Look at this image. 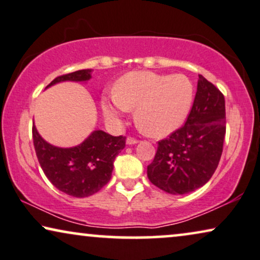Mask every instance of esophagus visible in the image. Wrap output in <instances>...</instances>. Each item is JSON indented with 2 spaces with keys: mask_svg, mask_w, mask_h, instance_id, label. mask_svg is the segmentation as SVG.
<instances>
[{
  "mask_svg": "<svg viewBox=\"0 0 260 260\" xmlns=\"http://www.w3.org/2000/svg\"><path fill=\"white\" fill-rule=\"evenodd\" d=\"M126 143H127V145H134V144H137V143H138V140L136 139V138L128 137V138H127V140H126Z\"/></svg>",
  "mask_w": 260,
  "mask_h": 260,
  "instance_id": "esophagus-1",
  "label": "esophagus"
}]
</instances>
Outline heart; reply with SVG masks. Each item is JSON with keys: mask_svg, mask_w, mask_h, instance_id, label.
I'll use <instances>...</instances> for the list:
<instances>
[{"mask_svg": "<svg viewBox=\"0 0 260 260\" xmlns=\"http://www.w3.org/2000/svg\"><path fill=\"white\" fill-rule=\"evenodd\" d=\"M193 101V84L184 75L129 72L120 79L115 92L102 98L109 121L120 123L128 110L136 109V123L151 137H166L185 122Z\"/></svg>", "mask_w": 260, "mask_h": 260, "instance_id": "1", "label": "heart"}]
</instances>
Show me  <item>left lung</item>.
Listing matches in <instances>:
<instances>
[{"label":"left lung","mask_w":260,"mask_h":260,"mask_svg":"<svg viewBox=\"0 0 260 260\" xmlns=\"http://www.w3.org/2000/svg\"><path fill=\"white\" fill-rule=\"evenodd\" d=\"M197 91L184 126L158 141L147 166L152 184L172 195L195 191L212 178L219 165L226 134L223 94L199 76Z\"/></svg>","instance_id":"1"}]
</instances>
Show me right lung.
I'll use <instances>...</instances> for the list:
<instances>
[{
  "label": "right lung",
  "instance_id": "1",
  "mask_svg": "<svg viewBox=\"0 0 260 260\" xmlns=\"http://www.w3.org/2000/svg\"><path fill=\"white\" fill-rule=\"evenodd\" d=\"M90 72L86 69L58 76L46 88L64 81H89ZM32 134L38 160L48 181L74 197H88L101 190L110 181L116 155L126 146V137H113L103 131H95L81 145L70 148L46 143L34 124Z\"/></svg>",
  "mask_w": 260,
  "mask_h": 260
}]
</instances>
